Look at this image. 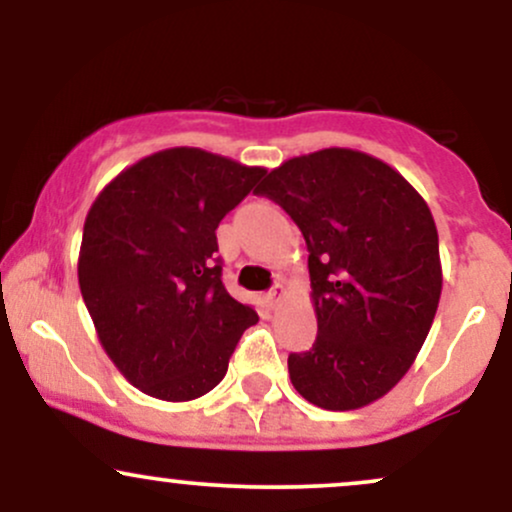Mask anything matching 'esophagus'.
<instances>
[{"label":"esophagus","instance_id":"esophagus-1","mask_svg":"<svg viewBox=\"0 0 512 512\" xmlns=\"http://www.w3.org/2000/svg\"><path fill=\"white\" fill-rule=\"evenodd\" d=\"M286 296V286L284 284H276L272 291L267 293V303L269 305H279L281 303V298Z\"/></svg>","mask_w":512,"mask_h":512}]
</instances>
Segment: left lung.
Returning <instances> with one entry per match:
<instances>
[{"label":"left lung","mask_w":512,"mask_h":512,"mask_svg":"<svg viewBox=\"0 0 512 512\" xmlns=\"http://www.w3.org/2000/svg\"><path fill=\"white\" fill-rule=\"evenodd\" d=\"M308 245L317 339L289 356L298 395L330 411L385 397L407 375L436 317L443 267L424 197L356 149L289 158L257 187Z\"/></svg>","instance_id":"left-lung-1"}]
</instances>
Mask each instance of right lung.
Wrapping results in <instances>:
<instances>
[{
    "label": "right lung",
    "instance_id": "add662e5",
    "mask_svg": "<svg viewBox=\"0 0 512 512\" xmlns=\"http://www.w3.org/2000/svg\"><path fill=\"white\" fill-rule=\"evenodd\" d=\"M264 173L175 146L115 175L88 209L81 296L105 354L144 395H207L240 334L260 320L223 286L216 228Z\"/></svg>",
    "mask_w": 512,
    "mask_h": 512
}]
</instances>
